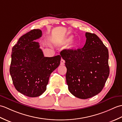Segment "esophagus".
Here are the masks:
<instances>
[{
    "instance_id": "34e87169",
    "label": "esophagus",
    "mask_w": 122,
    "mask_h": 122,
    "mask_svg": "<svg viewBox=\"0 0 122 122\" xmlns=\"http://www.w3.org/2000/svg\"><path fill=\"white\" fill-rule=\"evenodd\" d=\"M65 63V61L64 59H61V65H64Z\"/></svg>"
}]
</instances>
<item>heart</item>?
Segmentation results:
<instances>
[{"label": "heart", "instance_id": "b5f03b06", "mask_svg": "<svg viewBox=\"0 0 122 122\" xmlns=\"http://www.w3.org/2000/svg\"><path fill=\"white\" fill-rule=\"evenodd\" d=\"M74 39V36L73 35H70V36H67L65 38H64L63 40H62L61 41V43L62 44H66L71 42ZM79 45V43L77 41H75L71 43L70 44L69 48L70 51H74L76 48Z\"/></svg>", "mask_w": 122, "mask_h": 122}]
</instances>
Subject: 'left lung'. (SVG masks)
<instances>
[{
	"label": "left lung",
	"mask_w": 122,
	"mask_h": 122,
	"mask_svg": "<svg viewBox=\"0 0 122 122\" xmlns=\"http://www.w3.org/2000/svg\"><path fill=\"white\" fill-rule=\"evenodd\" d=\"M86 44L82 48L64 50L61 55L65 61L66 79L72 95L86 99L102 91L110 74L109 51L99 37L86 33Z\"/></svg>",
	"instance_id": "obj_1"
}]
</instances>
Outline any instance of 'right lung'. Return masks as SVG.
<instances>
[{"instance_id": "1", "label": "right lung", "mask_w": 122, "mask_h": 122, "mask_svg": "<svg viewBox=\"0 0 122 122\" xmlns=\"http://www.w3.org/2000/svg\"><path fill=\"white\" fill-rule=\"evenodd\" d=\"M42 31L33 29L19 39L12 49L10 74L18 91L29 97L41 95L46 90L50 75L60 64V55L44 57L39 43Z\"/></svg>"}]
</instances>
